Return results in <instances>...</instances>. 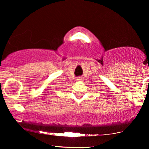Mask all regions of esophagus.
I'll use <instances>...</instances> for the list:
<instances>
[{
	"instance_id": "obj_1",
	"label": "esophagus",
	"mask_w": 149,
	"mask_h": 149,
	"mask_svg": "<svg viewBox=\"0 0 149 149\" xmlns=\"http://www.w3.org/2000/svg\"><path fill=\"white\" fill-rule=\"evenodd\" d=\"M77 81H81V80H82V79H81V77H79V78L77 79Z\"/></svg>"
}]
</instances>
